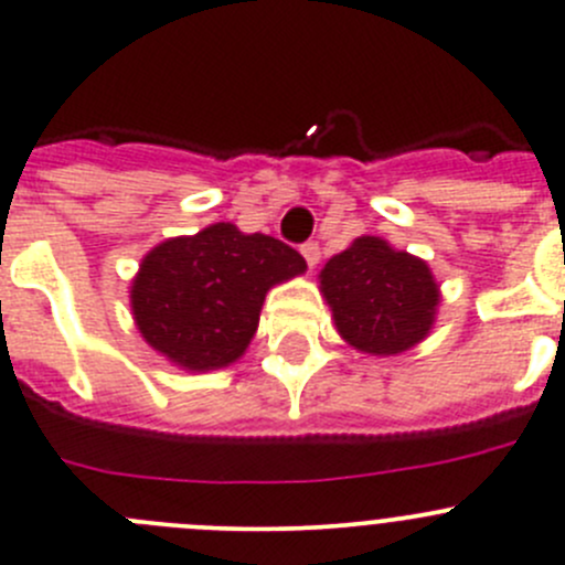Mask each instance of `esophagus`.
Segmentation results:
<instances>
[{"mask_svg":"<svg viewBox=\"0 0 565 565\" xmlns=\"http://www.w3.org/2000/svg\"><path fill=\"white\" fill-rule=\"evenodd\" d=\"M300 253H303V258H307L309 270H315L320 262V245L318 242H307V245H300Z\"/></svg>","mask_w":565,"mask_h":565,"instance_id":"34e87169","label":"esophagus"}]
</instances>
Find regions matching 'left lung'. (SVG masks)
Masks as SVG:
<instances>
[{"label":"left lung","instance_id":"obj_1","mask_svg":"<svg viewBox=\"0 0 565 565\" xmlns=\"http://www.w3.org/2000/svg\"><path fill=\"white\" fill-rule=\"evenodd\" d=\"M320 292L348 345L393 356L418 345L435 326L437 289L424 258L395 250L382 236H360L320 270Z\"/></svg>","mask_w":565,"mask_h":565}]
</instances>
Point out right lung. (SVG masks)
I'll return each instance as SVG.
<instances>
[{
    "instance_id": "1",
    "label": "right lung",
    "mask_w": 565,
    "mask_h": 565,
    "mask_svg": "<svg viewBox=\"0 0 565 565\" xmlns=\"http://www.w3.org/2000/svg\"><path fill=\"white\" fill-rule=\"evenodd\" d=\"M307 270L295 247L217 223L141 258L130 307L152 351L183 371H217L245 354L265 295Z\"/></svg>"
}]
</instances>
